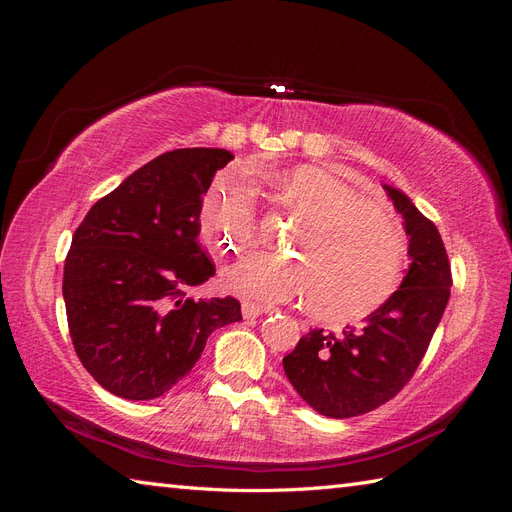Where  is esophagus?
<instances>
[{
    "mask_svg": "<svg viewBox=\"0 0 512 512\" xmlns=\"http://www.w3.org/2000/svg\"><path fill=\"white\" fill-rule=\"evenodd\" d=\"M271 312H273L271 307H262V305L252 303V301H243V303H241V314H243L245 320L258 318V316H262V314H271Z\"/></svg>",
    "mask_w": 512,
    "mask_h": 512,
    "instance_id": "obj_1",
    "label": "esophagus"
}]
</instances>
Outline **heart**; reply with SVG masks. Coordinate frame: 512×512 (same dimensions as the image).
<instances>
[{
    "instance_id": "b5f03b06",
    "label": "heart",
    "mask_w": 512,
    "mask_h": 512,
    "mask_svg": "<svg viewBox=\"0 0 512 512\" xmlns=\"http://www.w3.org/2000/svg\"><path fill=\"white\" fill-rule=\"evenodd\" d=\"M282 203L303 226L292 235L297 256L254 252L222 273V286L256 303L309 299L327 320H352L391 297L404 269L406 237L395 215L359 198L348 183L316 166L277 179ZM258 207L252 183L220 177L200 209L203 237L220 250H243L256 237Z\"/></svg>"
}]
</instances>
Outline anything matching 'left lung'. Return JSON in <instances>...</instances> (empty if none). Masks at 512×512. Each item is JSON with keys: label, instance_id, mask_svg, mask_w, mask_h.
Wrapping results in <instances>:
<instances>
[{"label": "left lung", "instance_id": "left-lung-1", "mask_svg": "<svg viewBox=\"0 0 512 512\" xmlns=\"http://www.w3.org/2000/svg\"><path fill=\"white\" fill-rule=\"evenodd\" d=\"M404 218L410 267L399 288L361 327L312 329L284 356V371L309 408L329 418L376 410L412 378L451 297V265L436 224L393 185H382Z\"/></svg>", "mask_w": 512, "mask_h": 512}]
</instances>
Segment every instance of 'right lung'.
I'll return each instance as SVG.
<instances>
[{"label": "right lung", "mask_w": 512, "mask_h": 512, "mask_svg": "<svg viewBox=\"0 0 512 512\" xmlns=\"http://www.w3.org/2000/svg\"><path fill=\"white\" fill-rule=\"evenodd\" d=\"M226 149L166 151L100 198L76 228L64 301L76 354L123 399H156L185 378L209 335L241 320V303L188 299L215 275L198 245L200 209Z\"/></svg>", "instance_id": "add662e5"}]
</instances>
